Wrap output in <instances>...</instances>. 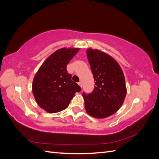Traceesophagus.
I'll list each match as a JSON object with an SVG mask.
<instances>
[{
	"mask_svg": "<svg viewBox=\"0 0 159 159\" xmlns=\"http://www.w3.org/2000/svg\"><path fill=\"white\" fill-rule=\"evenodd\" d=\"M78 84H79V85L80 86L81 88H82V82H81V81H80V82L78 83Z\"/></svg>",
	"mask_w": 159,
	"mask_h": 159,
	"instance_id": "esophagus-1",
	"label": "esophagus"
}]
</instances>
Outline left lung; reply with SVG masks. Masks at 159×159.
<instances>
[{
  "label": "left lung",
  "mask_w": 159,
  "mask_h": 159,
  "mask_svg": "<svg viewBox=\"0 0 159 159\" xmlns=\"http://www.w3.org/2000/svg\"><path fill=\"white\" fill-rule=\"evenodd\" d=\"M87 56L93 75L95 88L83 93L86 111L91 117L103 119L116 113L127 93L123 72L117 61L99 50L89 48Z\"/></svg>",
  "instance_id": "left-lung-1"
}]
</instances>
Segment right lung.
<instances>
[{
    "mask_svg": "<svg viewBox=\"0 0 159 159\" xmlns=\"http://www.w3.org/2000/svg\"><path fill=\"white\" fill-rule=\"evenodd\" d=\"M80 48H61L42 64L34 78L32 92L39 106L46 111L60 112L68 106L80 85L71 80L66 66Z\"/></svg>",
    "mask_w": 159,
    "mask_h": 159,
    "instance_id": "add662e5",
    "label": "right lung"
}]
</instances>
